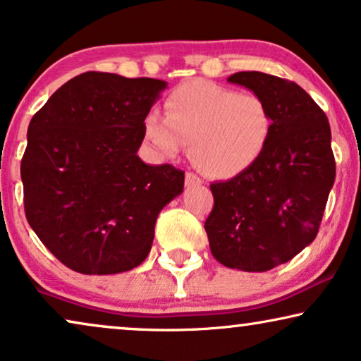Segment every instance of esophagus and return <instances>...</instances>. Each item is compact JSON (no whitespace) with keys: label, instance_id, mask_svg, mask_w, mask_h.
Instances as JSON below:
<instances>
[{"label":"esophagus","instance_id":"1","mask_svg":"<svg viewBox=\"0 0 361 361\" xmlns=\"http://www.w3.org/2000/svg\"><path fill=\"white\" fill-rule=\"evenodd\" d=\"M200 184H202V179L199 176H195L194 172H187V174H185V185L187 187L200 185Z\"/></svg>","mask_w":361,"mask_h":361}]
</instances>
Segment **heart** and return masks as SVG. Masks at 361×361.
Listing matches in <instances>:
<instances>
[{"label": "heart", "mask_w": 361, "mask_h": 361, "mask_svg": "<svg viewBox=\"0 0 361 361\" xmlns=\"http://www.w3.org/2000/svg\"><path fill=\"white\" fill-rule=\"evenodd\" d=\"M166 118L149 113L146 140L162 159H174L190 142L194 164L215 179H231L253 167L273 135V113L255 93L209 80L176 87L164 103Z\"/></svg>", "instance_id": "obj_1"}]
</instances>
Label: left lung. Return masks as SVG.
Listing matches in <instances>:
<instances>
[{
    "instance_id": "1",
    "label": "left lung",
    "mask_w": 361,
    "mask_h": 361,
    "mask_svg": "<svg viewBox=\"0 0 361 361\" xmlns=\"http://www.w3.org/2000/svg\"><path fill=\"white\" fill-rule=\"evenodd\" d=\"M228 82L263 98L274 126L253 167L210 185L215 204L205 231L219 263L263 273L288 263L317 236L335 180L332 133L298 83L263 72H238Z\"/></svg>"
}]
</instances>
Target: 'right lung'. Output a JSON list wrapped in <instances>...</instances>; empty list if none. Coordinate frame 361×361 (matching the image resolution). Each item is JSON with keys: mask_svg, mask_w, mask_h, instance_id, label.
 I'll use <instances>...</instances> for the list:
<instances>
[{"mask_svg": "<svg viewBox=\"0 0 361 361\" xmlns=\"http://www.w3.org/2000/svg\"><path fill=\"white\" fill-rule=\"evenodd\" d=\"M167 87L157 78L85 72L32 116L21 161L26 219L56 258L82 274H116L149 255L159 212L184 172L136 154Z\"/></svg>", "mask_w": 361, "mask_h": 361, "instance_id": "right-lung-1", "label": "right lung"}]
</instances>
